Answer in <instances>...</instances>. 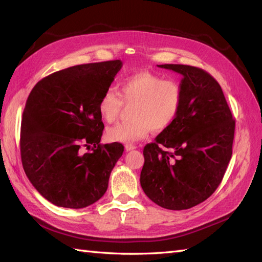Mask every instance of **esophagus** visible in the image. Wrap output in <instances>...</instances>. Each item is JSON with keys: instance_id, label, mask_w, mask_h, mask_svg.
Segmentation results:
<instances>
[{"instance_id": "34e87169", "label": "esophagus", "mask_w": 262, "mask_h": 262, "mask_svg": "<svg viewBox=\"0 0 262 262\" xmlns=\"http://www.w3.org/2000/svg\"><path fill=\"white\" fill-rule=\"evenodd\" d=\"M125 148H126V151L128 152V151H133V149H135V148H136V146H135V145H133V144H126V145H125Z\"/></svg>"}]
</instances>
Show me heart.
Listing matches in <instances>:
<instances>
[{
	"instance_id": "heart-1",
	"label": "heart",
	"mask_w": 262,
	"mask_h": 262,
	"mask_svg": "<svg viewBox=\"0 0 262 262\" xmlns=\"http://www.w3.org/2000/svg\"><path fill=\"white\" fill-rule=\"evenodd\" d=\"M182 103L183 91L179 83L142 71L120 83L119 94L111 89L104 91L98 101V111L111 124L118 119L124 104L132 105V120L110 127L105 133L108 141L128 144L146 137L152 129H168L179 116Z\"/></svg>"
}]
</instances>
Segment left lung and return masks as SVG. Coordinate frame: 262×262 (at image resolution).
Wrapping results in <instances>:
<instances>
[{
	"label": "left lung",
	"instance_id": "1",
	"mask_svg": "<svg viewBox=\"0 0 262 262\" xmlns=\"http://www.w3.org/2000/svg\"><path fill=\"white\" fill-rule=\"evenodd\" d=\"M183 77L179 116L144 147L141 186L146 196L172 210L191 208L210 197L232 158L235 120L222 88L207 72L163 64Z\"/></svg>",
	"mask_w": 262,
	"mask_h": 262
}]
</instances>
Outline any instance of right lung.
Wrapping results in <instances>:
<instances>
[{"label": "right lung", "instance_id": "1", "mask_svg": "<svg viewBox=\"0 0 262 262\" xmlns=\"http://www.w3.org/2000/svg\"><path fill=\"white\" fill-rule=\"evenodd\" d=\"M121 66L116 59L55 72L39 81L27 99L22 166L37 191L54 205L84 208L107 191L124 146L100 144L104 125L98 101Z\"/></svg>", "mask_w": 262, "mask_h": 262}]
</instances>
